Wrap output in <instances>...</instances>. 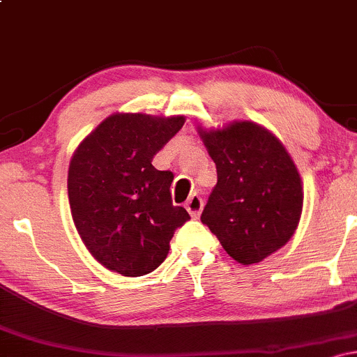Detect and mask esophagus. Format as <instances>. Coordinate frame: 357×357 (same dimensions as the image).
Instances as JSON below:
<instances>
[{
	"instance_id": "obj_1",
	"label": "esophagus",
	"mask_w": 357,
	"mask_h": 357,
	"mask_svg": "<svg viewBox=\"0 0 357 357\" xmlns=\"http://www.w3.org/2000/svg\"><path fill=\"white\" fill-rule=\"evenodd\" d=\"M186 210L190 211V215L192 218H198L199 213L203 210V198L198 195H192L190 199L186 202Z\"/></svg>"
}]
</instances>
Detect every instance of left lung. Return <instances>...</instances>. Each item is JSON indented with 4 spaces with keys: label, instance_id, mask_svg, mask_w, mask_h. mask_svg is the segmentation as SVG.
<instances>
[{
    "label": "left lung",
    "instance_id": "left-lung-1",
    "mask_svg": "<svg viewBox=\"0 0 357 357\" xmlns=\"http://www.w3.org/2000/svg\"><path fill=\"white\" fill-rule=\"evenodd\" d=\"M218 183L202 213L231 258L258 264L284 247L301 220V176L282 142L253 122L202 130Z\"/></svg>",
    "mask_w": 357,
    "mask_h": 357
}]
</instances>
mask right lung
<instances>
[{
  "mask_svg": "<svg viewBox=\"0 0 357 357\" xmlns=\"http://www.w3.org/2000/svg\"><path fill=\"white\" fill-rule=\"evenodd\" d=\"M184 117L114 114L79 146L68 167V202L80 238L97 261L124 277L165 261L174 231L191 218L171 198V171L154 155Z\"/></svg>",
  "mask_w": 357,
  "mask_h": 357,
  "instance_id": "add662e5",
  "label": "right lung"
}]
</instances>
